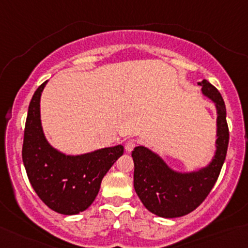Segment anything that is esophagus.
I'll use <instances>...</instances> for the list:
<instances>
[{"label": "esophagus", "instance_id": "obj_1", "mask_svg": "<svg viewBox=\"0 0 248 248\" xmlns=\"http://www.w3.org/2000/svg\"><path fill=\"white\" fill-rule=\"evenodd\" d=\"M138 145V141L134 140V139H129L126 143H124V148H126L127 152H132L133 149L135 148Z\"/></svg>", "mask_w": 248, "mask_h": 248}]
</instances>
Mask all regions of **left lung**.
Returning a JSON list of instances; mask_svg holds the SVG:
<instances>
[{"label": "left lung", "mask_w": 248, "mask_h": 248, "mask_svg": "<svg viewBox=\"0 0 248 248\" xmlns=\"http://www.w3.org/2000/svg\"><path fill=\"white\" fill-rule=\"evenodd\" d=\"M202 93L213 100L217 109V154L212 164L200 172L179 174L145 147H135L134 188L149 212L161 217H184L198 208L208 197L221 172L230 141L226 106L221 94L213 84L203 80Z\"/></svg>", "instance_id": "8db88e82"}]
</instances>
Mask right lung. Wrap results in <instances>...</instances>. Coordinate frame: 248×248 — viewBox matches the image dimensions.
<instances>
[{
    "mask_svg": "<svg viewBox=\"0 0 248 248\" xmlns=\"http://www.w3.org/2000/svg\"><path fill=\"white\" fill-rule=\"evenodd\" d=\"M46 82L35 91L24 127L22 160L35 193L49 208L73 216L93 203L106 173L124 154V146L105 148L81 156L55 151L43 135L40 97Z\"/></svg>",
    "mask_w": 248,
    "mask_h": 248,
    "instance_id": "add662e5",
    "label": "right lung"
}]
</instances>
